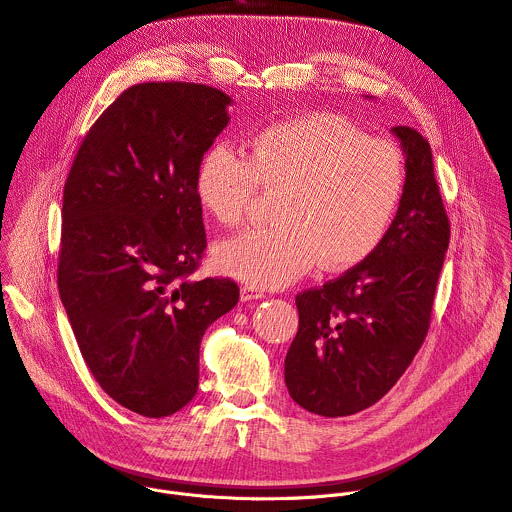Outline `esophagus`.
<instances>
[{
	"mask_svg": "<svg viewBox=\"0 0 512 512\" xmlns=\"http://www.w3.org/2000/svg\"><path fill=\"white\" fill-rule=\"evenodd\" d=\"M265 294L261 289H257V287H253V285H243L241 287V300L243 302H251V300H261Z\"/></svg>",
	"mask_w": 512,
	"mask_h": 512,
	"instance_id": "esophagus-1",
	"label": "esophagus"
}]
</instances>
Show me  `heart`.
I'll list each match as a JSON object with an SVG mask.
<instances>
[{
    "mask_svg": "<svg viewBox=\"0 0 512 512\" xmlns=\"http://www.w3.org/2000/svg\"><path fill=\"white\" fill-rule=\"evenodd\" d=\"M405 160L395 143L369 137L336 113H308L259 131L249 156L208 150L194 176L198 204L235 229L257 188L281 190L275 227L216 247V265L247 285L283 287L306 275L344 271L369 259L387 237L405 194Z\"/></svg>",
    "mask_w": 512,
    "mask_h": 512,
    "instance_id": "heart-1",
    "label": "heart"
}]
</instances>
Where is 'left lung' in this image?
<instances>
[{
  "label": "left lung",
  "instance_id": "1",
  "mask_svg": "<svg viewBox=\"0 0 512 512\" xmlns=\"http://www.w3.org/2000/svg\"><path fill=\"white\" fill-rule=\"evenodd\" d=\"M405 194L379 249L340 277L296 296L298 334L285 356L289 397L344 417L375 405L421 348L450 245V221L427 139L399 125Z\"/></svg>",
  "mask_w": 512,
  "mask_h": 512
}]
</instances>
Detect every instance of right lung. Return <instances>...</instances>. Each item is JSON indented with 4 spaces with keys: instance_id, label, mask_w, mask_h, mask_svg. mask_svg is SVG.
<instances>
[{
    "instance_id": "right-lung-1",
    "label": "right lung",
    "mask_w": 512,
    "mask_h": 512,
    "mask_svg": "<svg viewBox=\"0 0 512 512\" xmlns=\"http://www.w3.org/2000/svg\"><path fill=\"white\" fill-rule=\"evenodd\" d=\"M233 99L196 83L123 91L85 135L62 196L58 291L101 389L143 417L198 391L206 328L239 285L192 279L206 233L194 176Z\"/></svg>"
}]
</instances>
